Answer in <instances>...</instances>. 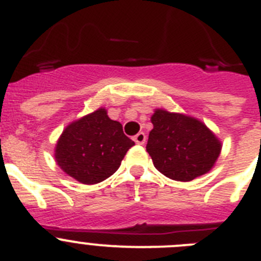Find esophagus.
I'll use <instances>...</instances> for the list:
<instances>
[{"label":"esophagus","mask_w":261,"mask_h":261,"mask_svg":"<svg viewBox=\"0 0 261 261\" xmlns=\"http://www.w3.org/2000/svg\"><path fill=\"white\" fill-rule=\"evenodd\" d=\"M133 140H135L136 144L144 145L145 142H146V135H145L144 132H140V133H137L135 137H133Z\"/></svg>","instance_id":"34e87169"}]
</instances>
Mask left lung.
<instances>
[{"instance_id": "obj_1", "label": "left lung", "mask_w": 261, "mask_h": 261, "mask_svg": "<svg viewBox=\"0 0 261 261\" xmlns=\"http://www.w3.org/2000/svg\"><path fill=\"white\" fill-rule=\"evenodd\" d=\"M146 150L159 172L172 180L190 181L211 171L221 142L200 120L155 110Z\"/></svg>"}]
</instances>
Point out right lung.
Returning a JSON list of instances; mask_svg holds the SVG:
<instances>
[{
    "label": "right lung",
    "mask_w": 261,
    "mask_h": 261,
    "mask_svg": "<svg viewBox=\"0 0 261 261\" xmlns=\"http://www.w3.org/2000/svg\"><path fill=\"white\" fill-rule=\"evenodd\" d=\"M133 145L124 135L123 125L99 108L64 129L55 158L69 176L82 184H96L116 172Z\"/></svg>",
    "instance_id": "right-lung-1"
}]
</instances>
